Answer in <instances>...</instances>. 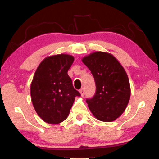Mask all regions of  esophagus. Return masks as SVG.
Masks as SVG:
<instances>
[{
	"label": "esophagus",
	"instance_id": "esophagus-1",
	"mask_svg": "<svg viewBox=\"0 0 159 159\" xmlns=\"http://www.w3.org/2000/svg\"><path fill=\"white\" fill-rule=\"evenodd\" d=\"M80 95H81V96H84V95H85L84 88H81V89L80 90Z\"/></svg>",
	"mask_w": 159,
	"mask_h": 159
}]
</instances>
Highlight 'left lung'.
<instances>
[{
	"mask_svg": "<svg viewBox=\"0 0 159 159\" xmlns=\"http://www.w3.org/2000/svg\"><path fill=\"white\" fill-rule=\"evenodd\" d=\"M82 61L90 69L96 85L95 95L86 99L90 111L101 121H114L130 100V82L125 69L114 56L104 52L91 53Z\"/></svg>",
	"mask_w": 159,
	"mask_h": 159,
	"instance_id": "8db88e82",
	"label": "left lung"
}]
</instances>
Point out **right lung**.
<instances>
[{
  "label": "right lung",
  "mask_w": 159,
  "mask_h": 159,
  "mask_svg": "<svg viewBox=\"0 0 159 159\" xmlns=\"http://www.w3.org/2000/svg\"><path fill=\"white\" fill-rule=\"evenodd\" d=\"M73 56L61 54L45 58L36 69L31 84V101L37 114L45 123L58 124L68 117L75 98V90L68 70Z\"/></svg>",
  "instance_id": "right-lung-1"
}]
</instances>
